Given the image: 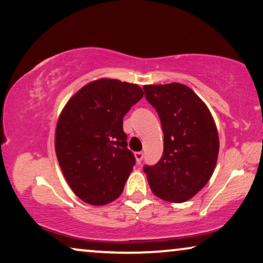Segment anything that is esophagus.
I'll return each mask as SVG.
<instances>
[{"mask_svg": "<svg viewBox=\"0 0 263 263\" xmlns=\"http://www.w3.org/2000/svg\"><path fill=\"white\" fill-rule=\"evenodd\" d=\"M134 157L136 159V162L140 163L141 161H142V159H143V153H142V152H136V153L134 154Z\"/></svg>", "mask_w": 263, "mask_h": 263, "instance_id": "1", "label": "esophagus"}]
</instances>
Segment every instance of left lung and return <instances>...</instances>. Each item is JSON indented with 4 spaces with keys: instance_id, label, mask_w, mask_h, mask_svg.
<instances>
[{
    "instance_id": "left-lung-1",
    "label": "left lung",
    "mask_w": 263,
    "mask_h": 263,
    "mask_svg": "<svg viewBox=\"0 0 263 263\" xmlns=\"http://www.w3.org/2000/svg\"><path fill=\"white\" fill-rule=\"evenodd\" d=\"M144 96L158 111L163 153L154 166H144L155 196L184 203L196 196L214 173L219 139L210 110L195 91L180 83L144 85Z\"/></svg>"
}]
</instances>
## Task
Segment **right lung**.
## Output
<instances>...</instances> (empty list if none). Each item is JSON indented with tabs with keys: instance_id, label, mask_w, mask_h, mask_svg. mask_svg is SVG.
Listing matches in <instances>:
<instances>
[{
	"instance_id": "1",
	"label": "right lung",
	"mask_w": 263,
	"mask_h": 263,
	"mask_svg": "<svg viewBox=\"0 0 263 263\" xmlns=\"http://www.w3.org/2000/svg\"><path fill=\"white\" fill-rule=\"evenodd\" d=\"M142 97L139 85L101 78L78 90L60 112L55 154L67 184L85 203L105 205L122 193L135 163L123 117Z\"/></svg>"
}]
</instances>
